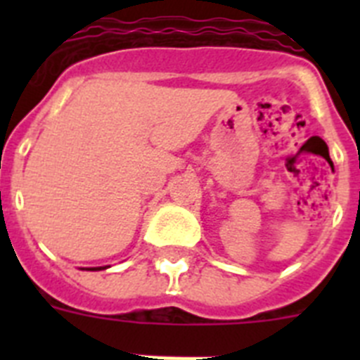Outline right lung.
<instances>
[{"instance_id":"add662e5","label":"right lung","mask_w":360,"mask_h":360,"mask_svg":"<svg viewBox=\"0 0 360 360\" xmlns=\"http://www.w3.org/2000/svg\"><path fill=\"white\" fill-rule=\"evenodd\" d=\"M101 269H106V266H94V269H90V270H101Z\"/></svg>"}]
</instances>
